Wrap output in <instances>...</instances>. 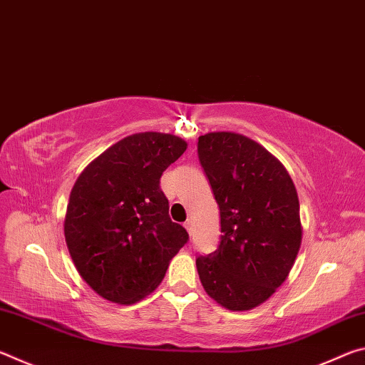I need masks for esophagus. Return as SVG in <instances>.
Returning a JSON list of instances; mask_svg holds the SVG:
<instances>
[{
    "mask_svg": "<svg viewBox=\"0 0 365 365\" xmlns=\"http://www.w3.org/2000/svg\"><path fill=\"white\" fill-rule=\"evenodd\" d=\"M183 227L187 228V232H188V233H191V230H193V222H191V220L188 219V220L185 222V224H183Z\"/></svg>",
    "mask_w": 365,
    "mask_h": 365,
    "instance_id": "34e87169",
    "label": "esophagus"
}]
</instances>
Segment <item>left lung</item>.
<instances>
[{"mask_svg":"<svg viewBox=\"0 0 365 365\" xmlns=\"http://www.w3.org/2000/svg\"><path fill=\"white\" fill-rule=\"evenodd\" d=\"M220 211V245L196 259L201 285L228 311L267 301L292 270L302 240L298 191L279 159L235 132L197 138Z\"/></svg>","mask_w":365,"mask_h":365,"instance_id":"1","label":"left lung"}]
</instances>
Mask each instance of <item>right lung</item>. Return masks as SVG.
<instances>
[{
	"instance_id": "add662e5",
	"label": "right lung",
	"mask_w": 365,
	"mask_h": 365,
	"mask_svg": "<svg viewBox=\"0 0 365 365\" xmlns=\"http://www.w3.org/2000/svg\"><path fill=\"white\" fill-rule=\"evenodd\" d=\"M188 143L160 132L133 133L86 165L64 217L66 245L80 277L101 298L133 304L153 293L188 233L169 217L163 172Z\"/></svg>"
}]
</instances>
